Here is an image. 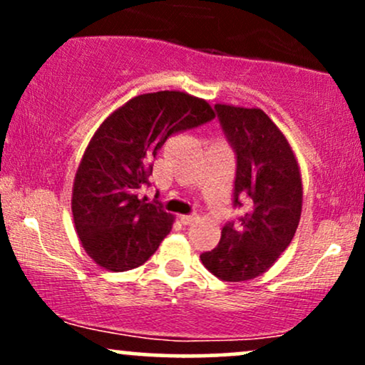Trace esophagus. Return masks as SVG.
Segmentation results:
<instances>
[{
	"label": "esophagus",
	"instance_id": "1",
	"mask_svg": "<svg viewBox=\"0 0 365 365\" xmlns=\"http://www.w3.org/2000/svg\"><path fill=\"white\" fill-rule=\"evenodd\" d=\"M195 220H197L195 215H183V216H180V221H182L183 225H192Z\"/></svg>",
	"mask_w": 365,
	"mask_h": 365
}]
</instances>
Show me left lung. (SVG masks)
Masks as SVG:
<instances>
[{"label":"left lung","instance_id":"1","mask_svg":"<svg viewBox=\"0 0 365 365\" xmlns=\"http://www.w3.org/2000/svg\"><path fill=\"white\" fill-rule=\"evenodd\" d=\"M237 154L235 206L247 212L228 223L211 252L200 255L209 273L223 282H247L266 273L290 245L302 215V175L290 142L259 108L216 104Z\"/></svg>","mask_w":365,"mask_h":365}]
</instances>
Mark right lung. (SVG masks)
I'll use <instances>...</instances> for the list:
<instances>
[{"label": "right lung", "mask_w": 365, "mask_h": 365, "mask_svg": "<svg viewBox=\"0 0 365 365\" xmlns=\"http://www.w3.org/2000/svg\"><path fill=\"white\" fill-rule=\"evenodd\" d=\"M215 118L211 104L180 91L135 96L99 125L73 180L72 215L87 255L108 271L139 267L175 217L140 199L153 158L170 135Z\"/></svg>", "instance_id": "obj_1"}]
</instances>
